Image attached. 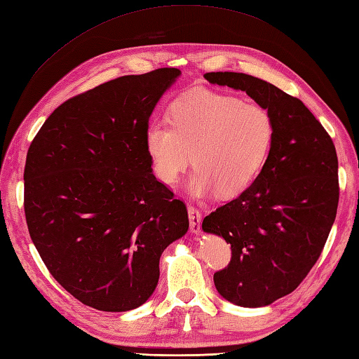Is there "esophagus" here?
<instances>
[{
  "mask_svg": "<svg viewBox=\"0 0 359 359\" xmlns=\"http://www.w3.org/2000/svg\"><path fill=\"white\" fill-rule=\"evenodd\" d=\"M188 217H189V231L192 233L200 232V222H201V214L192 205H188Z\"/></svg>",
  "mask_w": 359,
  "mask_h": 359,
  "instance_id": "34e87169",
  "label": "esophagus"
}]
</instances>
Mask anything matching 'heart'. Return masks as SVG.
I'll return each instance as SVG.
<instances>
[{"label":"heart","mask_w":359,"mask_h":359,"mask_svg":"<svg viewBox=\"0 0 359 359\" xmlns=\"http://www.w3.org/2000/svg\"><path fill=\"white\" fill-rule=\"evenodd\" d=\"M276 126L267 109L235 95L194 90L172 103L168 119L145 128L153 172L172 185L194 158L192 196L218 189L233 196L250 187L269 159Z\"/></svg>","instance_id":"1"}]
</instances>
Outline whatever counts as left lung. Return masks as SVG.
<instances>
[{
    "instance_id": "obj_1",
    "label": "left lung",
    "mask_w": 359,
    "mask_h": 359,
    "mask_svg": "<svg viewBox=\"0 0 359 359\" xmlns=\"http://www.w3.org/2000/svg\"><path fill=\"white\" fill-rule=\"evenodd\" d=\"M205 79L244 90L274 119L258 177L201 224L231 244V262L214 274L217 291L235 305L267 306L296 290L323 252L339 198L335 145L299 98L269 81L243 72Z\"/></svg>"
}]
</instances>
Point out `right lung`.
Listing matches in <instances>:
<instances>
[{
  "mask_svg": "<svg viewBox=\"0 0 359 359\" xmlns=\"http://www.w3.org/2000/svg\"><path fill=\"white\" fill-rule=\"evenodd\" d=\"M180 76H124L62 103L30 144L24 210L48 271L83 305L130 311L159 280L162 252L188 231L182 200L151 172L145 128Z\"/></svg>",
  "mask_w": 359,
  "mask_h": 359,
  "instance_id": "obj_1",
  "label": "right lung"
}]
</instances>
